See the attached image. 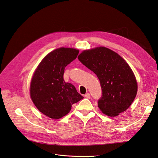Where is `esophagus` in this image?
<instances>
[{"instance_id": "esophagus-1", "label": "esophagus", "mask_w": 158, "mask_h": 158, "mask_svg": "<svg viewBox=\"0 0 158 158\" xmlns=\"http://www.w3.org/2000/svg\"><path fill=\"white\" fill-rule=\"evenodd\" d=\"M84 96H85V98H86L88 99H89L90 98V94L89 93H87V94H85Z\"/></svg>"}]
</instances>
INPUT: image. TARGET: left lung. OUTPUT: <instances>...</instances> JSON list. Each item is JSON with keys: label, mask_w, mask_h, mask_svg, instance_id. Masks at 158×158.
<instances>
[{"label": "left lung", "mask_w": 158, "mask_h": 158, "mask_svg": "<svg viewBox=\"0 0 158 158\" xmlns=\"http://www.w3.org/2000/svg\"><path fill=\"white\" fill-rule=\"evenodd\" d=\"M78 59L99 80L102 95L98 104L102 113L115 117L126 111L138 89L135 74L127 62L117 52L103 47L84 51Z\"/></svg>", "instance_id": "1"}]
</instances>
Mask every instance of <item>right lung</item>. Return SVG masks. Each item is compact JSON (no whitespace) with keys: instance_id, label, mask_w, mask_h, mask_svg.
Returning a JSON list of instances; mask_svg holds the SVG:
<instances>
[{"instance_id":"obj_1","label":"right lung","mask_w":158,"mask_h":158,"mask_svg":"<svg viewBox=\"0 0 158 158\" xmlns=\"http://www.w3.org/2000/svg\"><path fill=\"white\" fill-rule=\"evenodd\" d=\"M78 53V50L64 47L52 51L42 60L33 75L31 98L39 111L51 118L65 116L72 105L84 98L74 85L65 82L63 78L65 67Z\"/></svg>"}]
</instances>
